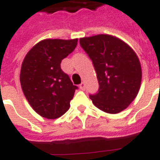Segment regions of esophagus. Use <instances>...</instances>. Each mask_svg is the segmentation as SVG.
<instances>
[{
  "mask_svg": "<svg viewBox=\"0 0 160 160\" xmlns=\"http://www.w3.org/2000/svg\"><path fill=\"white\" fill-rule=\"evenodd\" d=\"M79 88H80V90H82V91H84L85 90V84L83 83V82H82L80 85H79Z\"/></svg>",
  "mask_w": 160,
  "mask_h": 160,
  "instance_id": "1",
  "label": "esophagus"
}]
</instances>
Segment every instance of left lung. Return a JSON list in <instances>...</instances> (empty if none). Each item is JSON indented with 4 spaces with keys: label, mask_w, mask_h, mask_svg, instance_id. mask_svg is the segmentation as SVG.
Wrapping results in <instances>:
<instances>
[{
    "label": "left lung",
    "mask_w": 160,
    "mask_h": 160,
    "mask_svg": "<svg viewBox=\"0 0 160 160\" xmlns=\"http://www.w3.org/2000/svg\"><path fill=\"white\" fill-rule=\"evenodd\" d=\"M80 45L93 62L98 80V93L90 98L99 110L117 114L136 98L142 80L138 57L124 41L100 34L80 38Z\"/></svg>",
    "instance_id": "8db88e82"
}]
</instances>
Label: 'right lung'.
Here are the masks:
<instances>
[{"label":"right lung","instance_id":"add662e5","mask_svg":"<svg viewBox=\"0 0 160 160\" xmlns=\"http://www.w3.org/2000/svg\"><path fill=\"white\" fill-rule=\"evenodd\" d=\"M78 38L44 39L37 42L23 59L20 82L33 110L48 119H56L70 107L78 87L61 69V62L73 51Z\"/></svg>","mask_w":160,"mask_h":160}]
</instances>
